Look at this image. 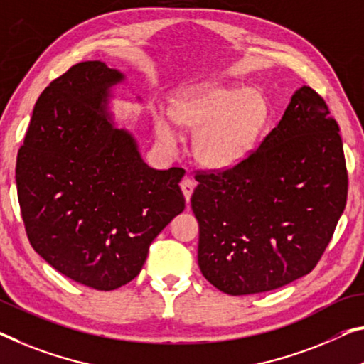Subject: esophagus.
Instances as JSON below:
<instances>
[{"label":"esophagus","mask_w":364,"mask_h":364,"mask_svg":"<svg viewBox=\"0 0 364 364\" xmlns=\"http://www.w3.org/2000/svg\"><path fill=\"white\" fill-rule=\"evenodd\" d=\"M181 188H182L183 197H186V201H187V203H190V197H192L193 188H195V182H193V178H190V177H183V178H182V182H181Z\"/></svg>","instance_id":"esophagus-1"}]
</instances>
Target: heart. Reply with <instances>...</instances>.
Returning a JSON list of instances; mask_svg holds the SVG:
<instances>
[{"label":"heart","instance_id":"obj_1","mask_svg":"<svg viewBox=\"0 0 364 364\" xmlns=\"http://www.w3.org/2000/svg\"><path fill=\"white\" fill-rule=\"evenodd\" d=\"M171 117L182 130L197 132L193 151L200 164L228 169L254 148L267 122V104L252 89L206 85L172 100ZM154 125L161 141L174 143V130L163 115Z\"/></svg>","mask_w":364,"mask_h":364}]
</instances>
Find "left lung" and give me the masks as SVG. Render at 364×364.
<instances>
[{
	"label": "left lung",
	"instance_id": "1",
	"mask_svg": "<svg viewBox=\"0 0 364 364\" xmlns=\"http://www.w3.org/2000/svg\"><path fill=\"white\" fill-rule=\"evenodd\" d=\"M338 130L326 100L303 86L240 163L197 171L198 267L220 291H272L317 265L348 193Z\"/></svg>",
	"mask_w": 364,
	"mask_h": 364
}]
</instances>
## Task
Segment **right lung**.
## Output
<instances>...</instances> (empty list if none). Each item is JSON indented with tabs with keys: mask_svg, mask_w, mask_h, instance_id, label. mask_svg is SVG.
I'll return each instance as SVG.
<instances>
[{
	"mask_svg": "<svg viewBox=\"0 0 364 364\" xmlns=\"http://www.w3.org/2000/svg\"><path fill=\"white\" fill-rule=\"evenodd\" d=\"M124 80L81 61L38 97L16 163L33 250L85 287L110 291L141 272L154 237L186 208L181 167L151 169L135 139L112 128L109 87Z\"/></svg>",
	"mask_w": 364,
	"mask_h": 364,
	"instance_id": "1",
	"label": "right lung"
}]
</instances>
